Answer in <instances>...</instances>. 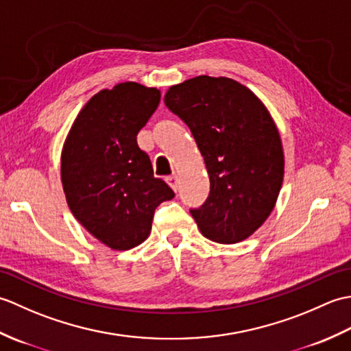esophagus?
<instances>
[{"instance_id": "obj_1", "label": "esophagus", "mask_w": 351, "mask_h": 351, "mask_svg": "<svg viewBox=\"0 0 351 351\" xmlns=\"http://www.w3.org/2000/svg\"><path fill=\"white\" fill-rule=\"evenodd\" d=\"M167 184L170 185L171 189H173L175 191L178 190V176L176 175H171V176H167Z\"/></svg>"}]
</instances>
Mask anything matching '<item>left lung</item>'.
Wrapping results in <instances>:
<instances>
[{
  "instance_id": "8db88e82",
  "label": "left lung",
  "mask_w": 351,
  "mask_h": 351,
  "mask_svg": "<svg viewBox=\"0 0 351 351\" xmlns=\"http://www.w3.org/2000/svg\"><path fill=\"white\" fill-rule=\"evenodd\" d=\"M167 108L189 125L210 176V196L191 210L208 240L235 244L264 225L285 171L280 134L249 87L200 75L170 86Z\"/></svg>"
}]
</instances>
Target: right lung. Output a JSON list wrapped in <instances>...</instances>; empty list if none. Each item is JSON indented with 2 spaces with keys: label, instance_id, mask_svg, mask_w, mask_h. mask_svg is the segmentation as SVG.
I'll return each instance as SVG.
<instances>
[{
  "label": "right lung",
  "instance_id": "add662e5",
  "mask_svg": "<svg viewBox=\"0 0 351 351\" xmlns=\"http://www.w3.org/2000/svg\"><path fill=\"white\" fill-rule=\"evenodd\" d=\"M160 96V88L134 81L104 88L81 108L62 149V184L71 213L113 250L143 243L155 208L175 196L154 176L136 138Z\"/></svg>",
  "mask_w": 351,
  "mask_h": 351
}]
</instances>
